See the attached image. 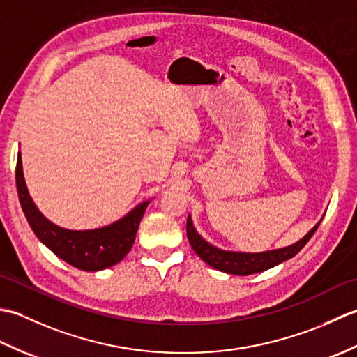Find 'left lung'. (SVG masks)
<instances>
[{
    "label": "left lung",
    "mask_w": 357,
    "mask_h": 357,
    "mask_svg": "<svg viewBox=\"0 0 357 357\" xmlns=\"http://www.w3.org/2000/svg\"><path fill=\"white\" fill-rule=\"evenodd\" d=\"M319 224L321 221L317 222L304 238L296 242V244L264 253H234L210 245L208 242L204 241L199 234L196 233L190 216L187 219V238L192 248L195 250V253L198 255L204 262H207L210 267L221 270L224 273H230V275L248 276L253 275V273L268 270L271 267H275V265L298 255L310 241V238L313 236Z\"/></svg>",
    "instance_id": "obj_1"
}]
</instances>
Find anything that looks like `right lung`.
I'll use <instances>...</instances> for the list:
<instances>
[{"instance_id":"obj_1","label":"right lung","mask_w":357,"mask_h":357,"mask_svg":"<svg viewBox=\"0 0 357 357\" xmlns=\"http://www.w3.org/2000/svg\"><path fill=\"white\" fill-rule=\"evenodd\" d=\"M15 179H17L21 208L36 238L72 267L84 271L104 270L123 261L124 256L130 252L149 201L139 204L115 224L96 230L73 231L52 224L35 207L24 183L20 153Z\"/></svg>"}]
</instances>
